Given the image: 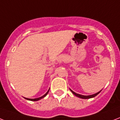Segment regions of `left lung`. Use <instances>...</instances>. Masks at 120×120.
I'll return each instance as SVG.
<instances>
[{
	"label": "left lung",
	"mask_w": 120,
	"mask_h": 120,
	"mask_svg": "<svg viewBox=\"0 0 120 120\" xmlns=\"http://www.w3.org/2000/svg\"><path fill=\"white\" fill-rule=\"evenodd\" d=\"M70 91L72 92L74 94L75 96L78 97V98H80L81 99H90V98H94V97L96 96L98 94H99V93H101V91L102 90H101L100 91H99L98 93H96V94H92V95H89V96H84V95H82V94H77V93H75V92H74L73 90H71L70 89Z\"/></svg>",
	"instance_id": "1"
}]
</instances>
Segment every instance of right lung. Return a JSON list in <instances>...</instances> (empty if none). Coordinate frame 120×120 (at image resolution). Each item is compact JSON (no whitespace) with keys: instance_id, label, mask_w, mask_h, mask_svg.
I'll return each mask as SVG.
<instances>
[{"instance_id":"add662e5","label":"right lung","mask_w":120,"mask_h":120,"mask_svg":"<svg viewBox=\"0 0 120 120\" xmlns=\"http://www.w3.org/2000/svg\"><path fill=\"white\" fill-rule=\"evenodd\" d=\"M49 90H50V89H48V90L46 93L45 94H44L43 96H42L41 97H40V98H34V99H30V98H24L26 99H27V100H29V101H39L40 100V99H41L42 98H45V97L46 96V95L48 94V92H49Z\"/></svg>"}]
</instances>
